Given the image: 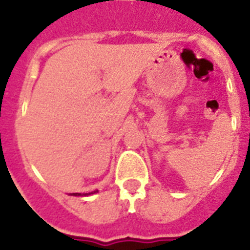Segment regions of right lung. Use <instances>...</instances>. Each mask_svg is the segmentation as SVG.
I'll return each mask as SVG.
<instances>
[{"instance_id":"obj_1","label":"right lung","mask_w":250,"mask_h":250,"mask_svg":"<svg viewBox=\"0 0 250 250\" xmlns=\"http://www.w3.org/2000/svg\"><path fill=\"white\" fill-rule=\"evenodd\" d=\"M94 193H98V190H95V191H92V193H89V194H85V195H90V194H94ZM71 195H74V196H80L81 194H80V193H72Z\"/></svg>"}]
</instances>
